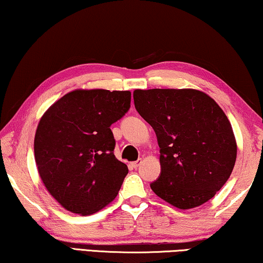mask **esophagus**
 I'll return each mask as SVG.
<instances>
[{
    "mask_svg": "<svg viewBox=\"0 0 263 263\" xmlns=\"http://www.w3.org/2000/svg\"><path fill=\"white\" fill-rule=\"evenodd\" d=\"M142 163H143V160H142V159H138V160H136V162H132V163L130 164V165H131L132 167H135V169H137V167H138Z\"/></svg>",
    "mask_w": 263,
    "mask_h": 263,
    "instance_id": "esophagus-1",
    "label": "esophagus"
}]
</instances>
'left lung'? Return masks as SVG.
Returning <instances> with one entry per match:
<instances>
[{"instance_id": "obj_1", "label": "left lung", "mask_w": 263, "mask_h": 263, "mask_svg": "<svg viewBox=\"0 0 263 263\" xmlns=\"http://www.w3.org/2000/svg\"><path fill=\"white\" fill-rule=\"evenodd\" d=\"M133 100L159 145L160 176L152 191L183 210L213 198L232 175L237 154L223 109L193 88L136 89Z\"/></svg>"}]
</instances>
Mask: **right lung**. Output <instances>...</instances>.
<instances>
[{
	"label": "right lung",
	"instance_id": "obj_1",
	"mask_svg": "<svg viewBox=\"0 0 263 263\" xmlns=\"http://www.w3.org/2000/svg\"><path fill=\"white\" fill-rule=\"evenodd\" d=\"M130 104V91L74 89L41 117L35 162L46 189L66 210L92 215L118 195L128 169L116 158L109 126Z\"/></svg>",
	"mask_w": 263,
	"mask_h": 263
}]
</instances>
